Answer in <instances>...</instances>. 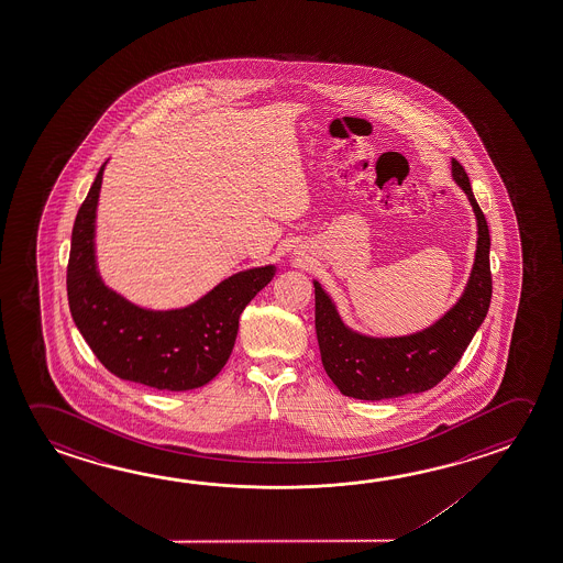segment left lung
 Wrapping results in <instances>:
<instances>
[{
    "label": "left lung",
    "instance_id": "obj_1",
    "mask_svg": "<svg viewBox=\"0 0 563 563\" xmlns=\"http://www.w3.org/2000/svg\"><path fill=\"white\" fill-rule=\"evenodd\" d=\"M452 178L467 196L475 213L477 245L467 285L442 318L420 332L367 335L345 323L332 296L313 280L316 335L323 369L341 395L383 400L435 387L455 367L485 320L493 295L487 220L471 192L470 176L455 158H452Z\"/></svg>",
    "mask_w": 563,
    "mask_h": 563
}]
</instances>
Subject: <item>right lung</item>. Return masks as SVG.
<instances>
[{"label": "right lung", "mask_w": 563, "mask_h": 563, "mask_svg": "<svg viewBox=\"0 0 563 563\" xmlns=\"http://www.w3.org/2000/svg\"><path fill=\"white\" fill-rule=\"evenodd\" d=\"M106 165L108 161L73 228L66 290L76 328L115 377L158 390L203 387L230 360L241 312L273 280L277 267L240 271L183 308L153 310L131 302L106 285L98 267L96 218Z\"/></svg>", "instance_id": "add662e5"}]
</instances>
